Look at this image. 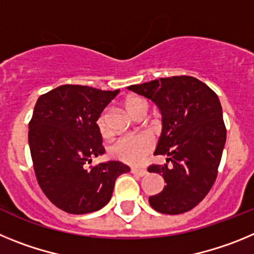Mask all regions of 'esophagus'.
<instances>
[{
    "label": "esophagus",
    "instance_id": "34e87169",
    "mask_svg": "<svg viewBox=\"0 0 254 254\" xmlns=\"http://www.w3.org/2000/svg\"><path fill=\"white\" fill-rule=\"evenodd\" d=\"M131 172L138 177H143L147 174V170L143 168H131Z\"/></svg>",
    "mask_w": 254,
    "mask_h": 254
}]
</instances>
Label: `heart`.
Returning <instances> with one entry per match:
<instances>
[{"instance_id":"1","label":"heart","mask_w":254,"mask_h":254,"mask_svg":"<svg viewBox=\"0 0 254 254\" xmlns=\"http://www.w3.org/2000/svg\"><path fill=\"white\" fill-rule=\"evenodd\" d=\"M125 107L131 116H136V113L142 109H146L147 104L142 98L132 96L125 102ZM98 129L102 136L109 134V127L107 122V112H103L98 118ZM152 150V140L143 133L127 134L123 137L114 141L109 147V152L118 160H122L128 164H140L149 158Z\"/></svg>"}]
</instances>
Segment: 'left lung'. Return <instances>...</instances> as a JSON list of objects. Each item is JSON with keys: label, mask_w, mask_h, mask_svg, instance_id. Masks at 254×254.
Instances as JSON below:
<instances>
[{"label": "left lung", "mask_w": 254, "mask_h": 254, "mask_svg": "<svg viewBox=\"0 0 254 254\" xmlns=\"http://www.w3.org/2000/svg\"><path fill=\"white\" fill-rule=\"evenodd\" d=\"M152 100L163 117V131L155 155H165L167 164L150 165L167 185L149 197L150 206L161 214L178 215L192 210L216 181L226 141L223 109L216 94L192 76H172L131 85Z\"/></svg>", "instance_id": "1"}]
</instances>
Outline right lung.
Returning a JSON list of instances; mask_svg holds the SVG:
<instances>
[{
	"instance_id": "right-lung-1",
	"label": "right lung",
	"mask_w": 254,
	"mask_h": 254,
	"mask_svg": "<svg viewBox=\"0 0 254 254\" xmlns=\"http://www.w3.org/2000/svg\"><path fill=\"white\" fill-rule=\"evenodd\" d=\"M118 93L62 85L37 100L28 134L35 176L49 201L68 214L104 207L116 179L129 172L121 161L86 168L105 152L96 121Z\"/></svg>"
}]
</instances>
